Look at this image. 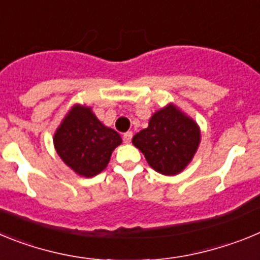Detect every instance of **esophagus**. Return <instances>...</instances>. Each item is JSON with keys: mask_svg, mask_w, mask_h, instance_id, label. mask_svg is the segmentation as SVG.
<instances>
[{"mask_svg": "<svg viewBox=\"0 0 260 260\" xmlns=\"http://www.w3.org/2000/svg\"><path fill=\"white\" fill-rule=\"evenodd\" d=\"M132 138H133L132 132L125 133V134H123V142H125V143H130V142H132Z\"/></svg>", "mask_w": 260, "mask_h": 260, "instance_id": "esophagus-1", "label": "esophagus"}]
</instances>
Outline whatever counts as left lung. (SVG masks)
Returning a JSON list of instances; mask_svg holds the SVG:
<instances>
[{
  "mask_svg": "<svg viewBox=\"0 0 260 260\" xmlns=\"http://www.w3.org/2000/svg\"><path fill=\"white\" fill-rule=\"evenodd\" d=\"M201 143V127L177 105L156 110L148 127L133 137V144L157 173L176 176L191 162Z\"/></svg>",
  "mask_w": 260,
  "mask_h": 260,
  "instance_id": "left-lung-1",
  "label": "left lung"
}]
</instances>
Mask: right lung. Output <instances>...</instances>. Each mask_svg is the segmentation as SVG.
Here are the masks:
<instances>
[{
	"mask_svg": "<svg viewBox=\"0 0 260 260\" xmlns=\"http://www.w3.org/2000/svg\"><path fill=\"white\" fill-rule=\"evenodd\" d=\"M122 139L113 128L99 121L87 105L71 107L57 127L53 144L61 160L80 177L102 173Z\"/></svg>",
	"mask_w": 260,
	"mask_h": 260,
	"instance_id": "add662e5",
	"label": "right lung"
}]
</instances>
